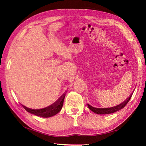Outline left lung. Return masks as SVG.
<instances>
[{
	"mask_svg": "<svg viewBox=\"0 0 146 146\" xmlns=\"http://www.w3.org/2000/svg\"><path fill=\"white\" fill-rule=\"evenodd\" d=\"M131 96H132V94L126 100L124 101L123 103L120 104V105L115 106V107H113L110 108H96L92 107V106H90V104H88V106L91 111H92L94 113H97V114H98V115L110 114V113H115L116 111H117L121 110V109H122L123 108H124L128 103V102H129V100L131 99Z\"/></svg>",
	"mask_w": 146,
	"mask_h": 146,
	"instance_id": "obj_1",
	"label": "left lung"
}]
</instances>
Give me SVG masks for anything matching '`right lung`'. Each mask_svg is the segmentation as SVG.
<instances>
[{
  "label": "right lung",
  "instance_id": "right-lung-1",
  "mask_svg": "<svg viewBox=\"0 0 146 146\" xmlns=\"http://www.w3.org/2000/svg\"><path fill=\"white\" fill-rule=\"evenodd\" d=\"M65 98V94L62 96L59 99L50 106H48L46 108L41 109V110H31L23 105V108L25 109L27 111L31 113V114L35 115L38 117H41L44 118L51 117L52 116L55 115L60 111L63 106L64 100Z\"/></svg>",
  "mask_w": 146,
  "mask_h": 146
}]
</instances>
